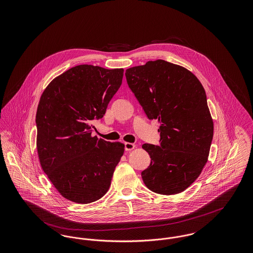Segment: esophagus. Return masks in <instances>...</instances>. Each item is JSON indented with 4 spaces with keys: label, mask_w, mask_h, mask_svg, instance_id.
Segmentation results:
<instances>
[{
    "label": "esophagus",
    "mask_w": 253,
    "mask_h": 253,
    "mask_svg": "<svg viewBox=\"0 0 253 253\" xmlns=\"http://www.w3.org/2000/svg\"><path fill=\"white\" fill-rule=\"evenodd\" d=\"M124 145H125V151H132L135 148V145L130 142H126Z\"/></svg>",
    "instance_id": "34e87169"
}]
</instances>
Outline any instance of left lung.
<instances>
[{
  "instance_id": "left-lung-1",
  "label": "left lung",
  "mask_w": 253,
  "mask_h": 253,
  "mask_svg": "<svg viewBox=\"0 0 253 253\" xmlns=\"http://www.w3.org/2000/svg\"><path fill=\"white\" fill-rule=\"evenodd\" d=\"M125 76L148 119L160 124V145H142L151 157L143 182L154 193H182L200 175L213 136L204 87L185 67L163 60L131 67Z\"/></svg>"
}]
</instances>
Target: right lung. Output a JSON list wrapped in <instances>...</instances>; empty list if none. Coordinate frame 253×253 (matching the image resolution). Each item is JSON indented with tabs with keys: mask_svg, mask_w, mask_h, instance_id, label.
<instances>
[{
	"mask_svg": "<svg viewBox=\"0 0 253 253\" xmlns=\"http://www.w3.org/2000/svg\"><path fill=\"white\" fill-rule=\"evenodd\" d=\"M124 70L82 64L55 78L37 109V150L42 170L64 198L79 204L108 192L124 144L92 135L121 87Z\"/></svg>",
	"mask_w": 253,
	"mask_h": 253,
	"instance_id": "right-lung-1",
	"label": "right lung"
}]
</instances>
